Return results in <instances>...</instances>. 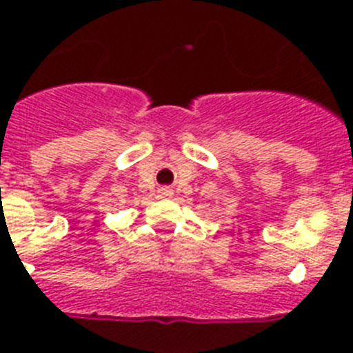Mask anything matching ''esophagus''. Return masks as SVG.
<instances>
[{
    "label": "esophagus",
    "instance_id": "esophagus-1",
    "mask_svg": "<svg viewBox=\"0 0 353 353\" xmlns=\"http://www.w3.org/2000/svg\"><path fill=\"white\" fill-rule=\"evenodd\" d=\"M159 198L162 199L173 198V191H171L170 187H161V189H159Z\"/></svg>",
    "mask_w": 353,
    "mask_h": 353
}]
</instances>
